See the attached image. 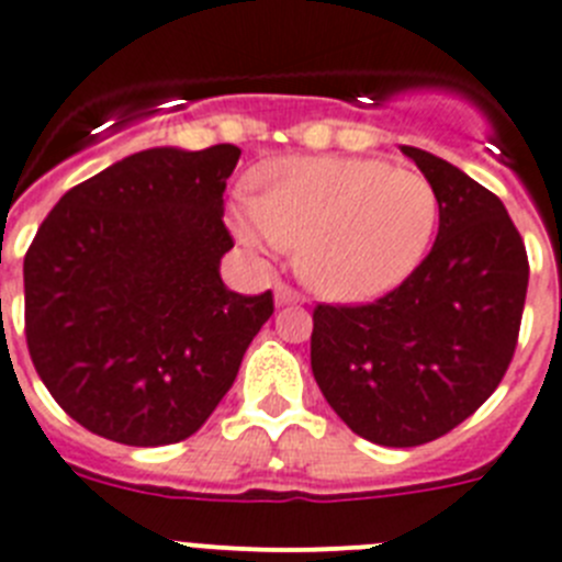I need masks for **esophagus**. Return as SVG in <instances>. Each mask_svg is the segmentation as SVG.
<instances>
[{
    "label": "esophagus",
    "mask_w": 562,
    "mask_h": 562,
    "mask_svg": "<svg viewBox=\"0 0 562 562\" xmlns=\"http://www.w3.org/2000/svg\"><path fill=\"white\" fill-rule=\"evenodd\" d=\"M274 300H277V305H291V302H302V300H305V296H302V293L296 291V288L285 285V282H277V285H274Z\"/></svg>",
    "instance_id": "34e87169"
}]
</instances>
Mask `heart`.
Segmentation results:
<instances>
[{"instance_id": "heart-1", "label": "heart", "mask_w": 562, "mask_h": 562, "mask_svg": "<svg viewBox=\"0 0 562 562\" xmlns=\"http://www.w3.org/2000/svg\"><path fill=\"white\" fill-rule=\"evenodd\" d=\"M439 195L419 170L358 156H296L260 173V195H237L232 224L251 249H300L307 285L363 302L401 285L426 257Z\"/></svg>"}]
</instances>
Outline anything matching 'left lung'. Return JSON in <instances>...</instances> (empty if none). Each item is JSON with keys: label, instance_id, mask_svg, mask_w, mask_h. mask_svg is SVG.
<instances>
[{"label": "left lung", "instance_id": "8db88e82", "mask_svg": "<svg viewBox=\"0 0 562 562\" xmlns=\"http://www.w3.org/2000/svg\"><path fill=\"white\" fill-rule=\"evenodd\" d=\"M439 195L431 251L361 305L313 307L311 367L333 412L386 448H414L476 412L515 356L529 260L502 199L403 145Z\"/></svg>", "mask_w": 562, "mask_h": 562}]
</instances>
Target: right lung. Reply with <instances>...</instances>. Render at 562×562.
<instances>
[{
  "label": "right lung",
  "instance_id": "1",
  "mask_svg": "<svg viewBox=\"0 0 562 562\" xmlns=\"http://www.w3.org/2000/svg\"><path fill=\"white\" fill-rule=\"evenodd\" d=\"M240 150L150 148L80 181L24 255V336L64 412L136 448L199 431L274 313L224 285Z\"/></svg>",
  "mask_w": 562,
  "mask_h": 562
}]
</instances>
